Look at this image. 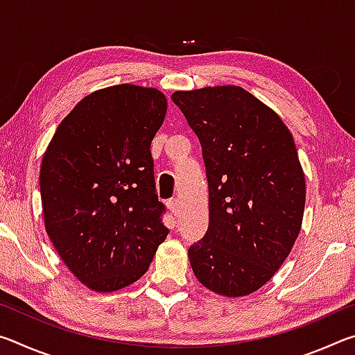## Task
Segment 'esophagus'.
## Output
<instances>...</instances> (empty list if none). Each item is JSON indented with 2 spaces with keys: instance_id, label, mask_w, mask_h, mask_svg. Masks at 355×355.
Returning a JSON list of instances; mask_svg holds the SVG:
<instances>
[{
  "instance_id": "esophagus-1",
  "label": "esophagus",
  "mask_w": 355,
  "mask_h": 355,
  "mask_svg": "<svg viewBox=\"0 0 355 355\" xmlns=\"http://www.w3.org/2000/svg\"><path fill=\"white\" fill-rule=\"evenodd\" d=\"M167 208L171 209V213H173V214H178L180 213V202H178V199H171V200H167Z\"/></svg>"
}]
</instances>
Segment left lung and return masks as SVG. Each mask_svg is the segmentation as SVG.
<instances>
[{"mask_svg": "<svg viewBox=\"0 0 355 355\" xmlns=\"http://www.w3.org/2000/svg\"><path fill=\"white\" fill-rule=\"evenodd\" d=\"M199 137L208 180L209 222L191 244L203 286L222 296L257 291L285 261L299 235L305 178L282 119L238 86L172 95Z\"/></svg>", "mask_w": 355, "mask_h": 355, "instance_id": "obj_1", "label": "left lung"}]
</instances>
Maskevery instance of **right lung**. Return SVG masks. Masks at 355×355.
Instances as JSON below:
<instances>
[{
    "label": "right lung",
    "instance_id": "obj_1",
    "mask_svg": "<svg viewBox=\"0 0 355 355\" xmlns=\"http://www.w3.org/2000/svg\"><path fill=\"white\" fill-rule=\"evenodd\" d=\"M166 111L156 89H101L62 120L42 159L46 233L91 290L111 293L142 277L169 233L150 152Z\"/></svg>",
    "mask_w": 355,
    "mask_h": 355
}]
</instances>
